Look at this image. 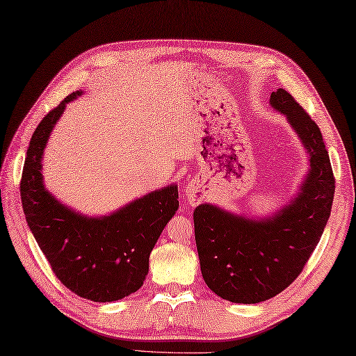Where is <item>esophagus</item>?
<instances>
[{
	"label": "esophagus",
	"mask_w": 356,
	"mask_h": 356,
	"mask_svg": "<svg viewBox=\"0 0 356 356\" xmlns=\"http://www.w3.org/2000/svg\"><path fill=\"white\" fill-rule=\"evenodd\" d=\"M201 190L202 188H201V184H199V181H196V179L190 181L187 188H186V195L190 199V202H192L193 205L199 201V199H201V195H199V192H201Z\"/></svg>",
	"instance_id": "esophagus-1"
}]
</instances>
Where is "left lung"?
Wrapping results in <instances>:
<instances>
[{
	"label": "left lung",
	"instance_id": "obj_1",
	"mask_svg": "<svg viewBox=\"0 0 356 356\" xmlns=\"http://www.w3.org/2000/svg\"><path fill=\"white\" fill-rule=\"evenodd\" d=\"M272 107L287 116L309 152L300 193L275 218L255 222L202 204L193 213L195 238L205 284L236 303H258L298 278L331 214L335 178L320 128L291 95L278 89Z\"/></svg>",
	"mask_w": 356,
	"mask_h": 356
}]
</instances>
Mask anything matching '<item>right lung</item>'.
Here are the masks:
<instances>
[{
  "mask_svg": "<svg viewBox=\"0 0 356 356\" xmlns=\"http://www.w3.org/2000/svg\"><path fill=\"white\" fill-rule=\"evenodd\" d=\"M74 92L40 120L31 136L21 177L25 219L51 268L65 287L93 302H113L137 291L149 268V254L178 210V187L137 199L102 219L63 207L42 181V154L49 133Z\"/></svg>",
  "mask_w": 356,
  "mask_h": 356,
  "instance_id": "add662e5",
  "label": "right lung"
}]
</instances>
